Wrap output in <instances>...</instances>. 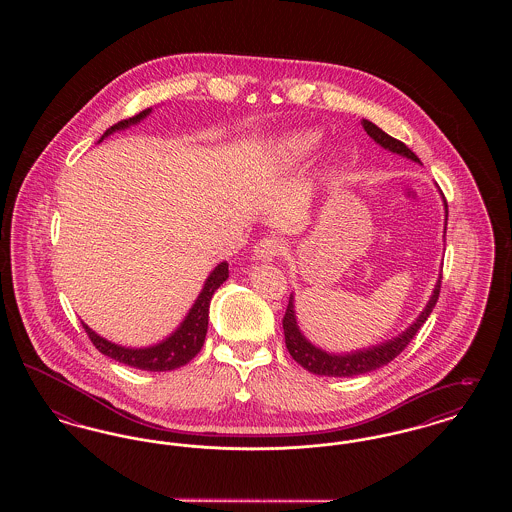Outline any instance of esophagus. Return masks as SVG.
<instances>
[{"instance_id": "esophagus-1", "label": "esophagus", "mask_w": 512, "mask_h": 512, "mask_svg": "<svg viewBox=\"0 0 512 512\" xmlns=\"http://www.w3.org/2000/svg\"><path fill=\"white\" fill-rule=\"evenodd\" d=\"M280 251H282V244H280V240H276V238H263L259 244L255 245V249H253L255 257H257L259 261H265V263L274 261V259L280 255Z\"/></svg>"}]
</instances>
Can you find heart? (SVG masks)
<instances>
[{
  "label": "heart",
  "mask_w": 512,
  "mask_h": 512,
  "mask_svg": "<svg viewBox=\"0 0 512 512\" xmlns=\"http://www.w3.org/2000/svg\"><path fill=\"white\" fill-rule=\"evenodd\" d=\"M320 144V134L317 130H299L282 138L280 149L288 163H299L307 159Z\"/></svg>",
  "instance_id": "obj_1"
}]
</instances>
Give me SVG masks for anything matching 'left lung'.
<instances>
[{"instance_id": "1", "label": "left lung", "mask_w": 512, "mask_h": 512, "mask_svg": "<svg viewBox=\"0 0 512 512\" xmlns=\"http://www.w3.org/2000/svg\"><path fill=\"white\" fill-rule=\"evenodd\" d=\"M366 134L378 144L384 147L386 151H391L395 155L407 157L414 163H420V159L414 155L409 147L405 146L403 142L391 138L390 134H386L382 128H378L374 122L361 121ZM443 207H445V226H443V238H445V228H447V203L443 199ZM439 288H441V274L436 280L434 292L430 295L426 307L420 311V315L414 318L413 324L409 328H405L401 334H397L391 340L380 341L376 345L370 347H363L357 351H349V353H330L322 347L315 345L313 341L309 340L297 322V313H295V299L293 293L290 295V303L286 309V315L282 320L284 326V338H286V347L293 357V361H297L303 368H307L309 372L318 374V376H334V378H351V376H359V374H366L372 372L376 368L391 363L409 343L416 336V332L420 330V326L426 322V318L430 317L432 309L436 307L439 297Z\"/></svg>"}]
</instances>
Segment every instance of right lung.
<instances>
[{
    "instance_id": "right-lung-1",
    "label": "right lung",
    "mask_w": 512,
    "mask_h": 512,
    "mask_svg": "<svg viewBox=\"0 0 512 512\" xmlns=\"http://www.w3.org/2000/svg\"><path fill=\"white\" fill-rule=\"evenodd\" d=\"M149 113H151V109H146V111L138 113L132 119L117 122L115 126H111L99 138V142H103L107 136H111L115 132H121V130H126L130 126L144 121ZM226 278H228V263L222 261L207 276V280H205L201 292L197 295L192 309L188 311V315L178 324V328L172 332L171 336H167L165 340H161L159 343H153V345H147V347H126V345H119L115 341H109L107 338L99 336L98 332H94L84 322H82V326L88 332L90 340L94 341L99 353L119 361L122 365L130 366V368H140V370H149V372L174 370V368H180V366L190 363L195 355L201 351L203 341L207 336L209 305H211L213 293L219 290L222 282H226Z\"/></svg>"
}]
</instances>
